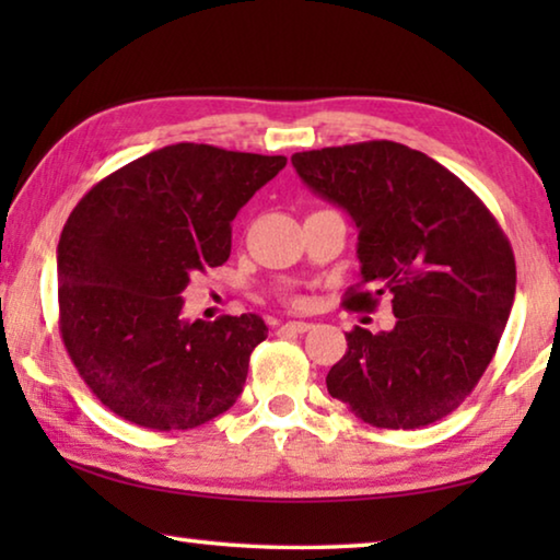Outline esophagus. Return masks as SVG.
Here are the masks:
<instances>
[{
    "instance_id": "esophagus-1",
    "label": "esophagus",
    "mask_w": 560,
    "mask_h": 560,
    "mask_svg": "<svg viewBox=\"0 0 560 560\" xmlns=\"http://www.w3.org/2000/svg\"><path fill=\"white\" fill-rule=\"evenodd\" d=\"M283 328L293 330V334H306V330H311V324H308V320H287Z\"/></svg>"
}]
</instances>
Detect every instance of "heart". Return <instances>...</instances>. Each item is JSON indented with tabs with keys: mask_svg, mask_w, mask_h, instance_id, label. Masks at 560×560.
I'll list each match as a JSON object with an SVG mask.
<instances>
[{
	"mask_svg": "<svg viewBox=\"0 0 560 560\" xmlns=\"http://www.w3.org/2000/svg\"><path fill=\"white\" fill-rule=\"evenodd\" d=\"M296 303H301V299H296Z\"/></svg>",
	"mask_w": 560,
	"mask_h": 560,
	"instance_id": "1",
	"label": "heart"
}]
</instances>
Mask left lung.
<instances>
[{
    "instance_id": "left-lung-1",
    "label": "left lung",
    "mask_w": 560,
    "mask_h": 560,
    "mask_svg": "<svg viewBox=\"0 0 560 560\" xmlns=\"http://www.w3.org/2000/svg\"><path fill=\"white\" fill-rule=\"evenodd\" d=\"M299 177L358 226L360 283L346 308L393 299L395 328L355 326L326 375L360 420L415 430L464 402L491 363L516 293L494 214L438 160L393 140L291 155Z\"/></svg>"
}]
</instances>
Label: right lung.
<instances>
[{"mask_svg": "<svg viewBox=\"0 0 560 560\" xmlns=\"http://www.w3.org/2000/svg\"><path fill=\"white\" fill-rule=\"evenodd\" d=\"M283 155L177 143L93 185L59 240V328L75 371L113 415L192 430L230 410L267 324L185 320L189 277L222 267L232 220Z\"/></svg>", "mask_w": 560, "mask_h": 560, "instance_id": "right-lung-1", "label": "right lung"}]
</instances>
